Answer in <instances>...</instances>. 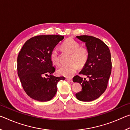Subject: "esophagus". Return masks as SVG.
Here are the masks:
<instances>
[{
  "instance_id": "esophagus-1",
  "label": "esophagus",
  "mask_w": 130,
  "mask_h": 130,
  "mask_svg": "<svg viewBox=\"0 0 130 130\" xmlns=\"http://www.w3.org/2000/svg\"><path fill=\"white\" fill-rule=\"evenodd\" d=\"M67 81H69V82H70V83H73V80H72V79H71V78H67Z\"/></svg>"
}]
</instances>
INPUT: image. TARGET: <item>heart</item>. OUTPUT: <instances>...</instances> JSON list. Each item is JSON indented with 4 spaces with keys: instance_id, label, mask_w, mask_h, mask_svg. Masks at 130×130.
<instances>
[{
    "instance_id": "obj_1",
    "label": "heart",
    "mask_w": 130,
    "mask_h": 130,
    "mask_svg": "<svg viewBox=\"0 0 130 130\" xmlns=\"http://www.w3.org/2000/svg\"><path fill=\"white\" fill-rule=\"evenodd\" d=\"M61 46L65 51L70 53V62L59 68L58 73L61 76L70 77L76 73L78 65L83 67L86 63L88 58V51L86 47L80 46V44L72 38L67 39L63 42ZM50 58L54 65H60V57L57 49L52 50Z\"/></svg>"
}]
</instances>
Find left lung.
Masks as SVG:
<instances>
[{"label":"left lung","instance_id":"1","mask_svg":"<svg viewBox=\"0 0 130 130\" xmlns=\"http://www.w3.org/2000/svg\"><path fill=\"white\" fill-rule=\"evenodd\" d=\"M76 37L85 43L88 51V58L79 74L86 76L89 80L77 75L74 77L73 82L79 83L82 87L76 97L82 102H91L99 98L107 89L111 73V53L108 46L100 39L90 36Z\"/></svg>","mask_w":130,"mask_h":130}]
</instances>
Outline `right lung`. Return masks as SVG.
Returning <instances> with one entry per match:
<instances>
[{"label": "right lung", "instance_id": "obj_1", "mask_svg": "<svg viewBox=\"0 0 130 130\" xmlns=\"http://www.w3.org/2000/svg\"><path fill=\"white\" fill-rule=\"evenodd\" d=\"M64 38L58 35H42L26 42L17 58V70L22 87L32 99L47 102L56 94L57 83L64 77H55V68L50 58L52 50Z\"/></svg>", "mask_w": 130, "mask_h": 130}]
</instances>
